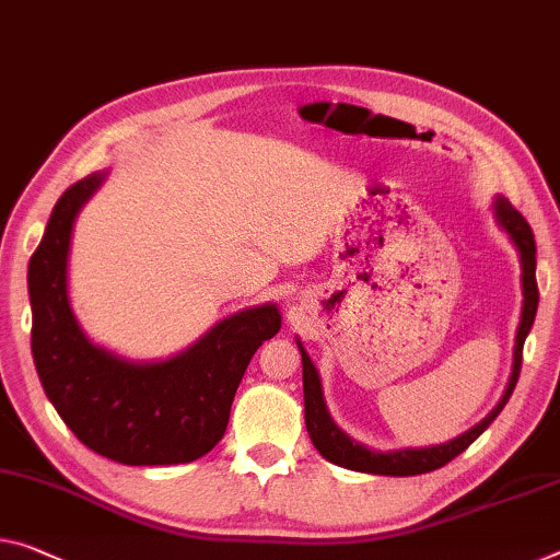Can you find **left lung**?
<instances>
[{"label": "left lung", "mask_w": 560, "mask_h": 560, "mask_svg": "<svg viewBox=\"0 0 560 560\" xmlns=\"http://www.w3.org/2000/svg\"><path fill=\"white\" fill-rule=\"evenodd\" d=\"M493 218L505 235L511 237V243L518 250L521 260V288H523V310H521V323L518 332H515V348H513V368H511V381L505 388L503 398L498 400V406L480 420L478 425H472L466 433L453 438L448 443L441 445H428V448H400V451H373L368 445L352 441V438L340 430L335 423L328 402L323 395V381L317 368L310 360L307 350L303 348L300 338L298 350L303 358V393H305V425L310 433V441L323 455L325 460L335 463V466L358 470V472H373V476H420V472H430L435 468H443L445 463H451L455 455H460L483 430L493 423L498 412L503 410L505 402L513 395L515 383L521 375L523 363V342H526L528 332L536 320L538 310V285H536V240H533V230L526 222V218L505 200L503 195H498L493 200Z\"/></svg>", "instance_id": "obj_1"}]
</instances>
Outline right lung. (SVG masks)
I'll use <instances>...</instances> for the list:
<instances>
[{
	"label": "right lung",
	"mask_w": 560,
	"mask_h": 560,
	"mask_svg": "<svg viewBox=\"0 0 560 560\" xmlns=\"http://www.w3.org/2000/svg\"><path fill=\"white\" fill-rule=\"evenodd\" d=\"M92 172L59 197L30 260L32 355L67 428L125 466H177L225 435L232 398L265 340L280 330L275 303L240 310L167 360H127L84 335L67 290L77 214L105 183Z\"/></svg>",
	"instance_id": "right-lung-1"
}]
</instances>
